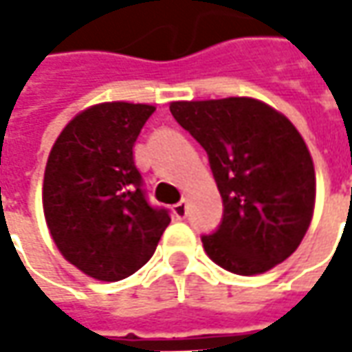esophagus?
<instances>
[{"mask_svg":"<svg viewBox=\"0 0 352 352\" xmlns=\"http://www.w3.org/2000/svg\"><path fill=\"white\" fill-rule=\"evenodd\" d=\"M172 213H174L176 219H184V217L188 215V206H186V201L174 204V206H172Z\"/></svg>","mask_w":352,"mask_h":352,"instance_id":"1","label":"esophagus"}]
</instances>
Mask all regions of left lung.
Masks as SVG:
<instances>
[{
  "label": "left lung",
  "mask_w": 352,
  "mask_h": 352,
  "mask_svg": "<svg viewBox=\"0 0 352 352\" xmlns=\"http://www.w3.org/2000/svg\"><path fill=\"white\" fill-rule=\"evenodd\" d=\"M170 113L210 158L223 217L201 235L211 261L241 276L284 263L302 243L316 204V172L302 135L250 98L174 102Z\"/></svg>",
  "instance_id": "obj_1"
}]
</instances>
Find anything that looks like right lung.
Returning <instances> with one entry per match:
<instances>
[{
  "instance_id": "add662e5",
  "label": "right lung",
  "mask_w": 352,
  "mask_h": 352,
  "mask_svg": "<svg viewBox=\"0 0 352 352\" xmlns=\"http://www.w3.org/2000/svg\"><path fill=\"white\" fill-rule=\"evenodd\" d=\"M155 113L142 103H100L76 116L48 155L43 208L56 247L84 274L117 282L155 254L170 213L148 201L135 141Z\"/></svg>"
}]
</instances>
